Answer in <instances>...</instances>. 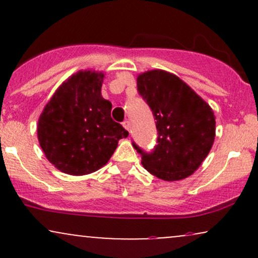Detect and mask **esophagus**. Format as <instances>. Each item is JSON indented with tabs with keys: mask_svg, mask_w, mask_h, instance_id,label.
Listing matches in <instances>:
<instances>
[{
	"mask_svg": "<svg viewBox=\"0 0 258 258\" xmlns=\"http://www.w3.org/2000/svg\"><path fill=\"white\" fill-rule=\"evenodd\" d=\"M122 126L125 127V128L127 130V131H130V127H131V125H130V121L128 120H125L122 122Z\"/></svg>",
	"mask_w": 258,
	"mask_h": 258,
	"instance_id": "obj_1",
	"label": "esophagus"
}]
</instances>
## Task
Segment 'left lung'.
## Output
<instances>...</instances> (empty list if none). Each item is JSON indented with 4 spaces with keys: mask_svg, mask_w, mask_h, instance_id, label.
I'll list each match as a JSON object with an SVG mask.
<instances>
[{
    "mask_svg": "<svg viewBox=\"0 0 258 258\" xmlns=\"http://www.w3.org/2000/svg\"><path fill=\"white\" fill-rule=\"evenodd\" d=\"M138 93L152 109L158 144L150 153L133 142L142 165L160 179L179 180L198 170L215 141L210 105L173 74L150 70L137 78Z\"/></svg>",
    "mask_w": 258,
    "mask_h": 258,
    "instance_id": "obj_1",
    "label": "left lung"
}]
</instances>
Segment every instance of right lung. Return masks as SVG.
Here are the masks:
<instances>
[{
	"label": "right lung",
	"mask_w": 258,
	"mask_h": 258,
	"mask_svg": "<svg viewBox=\"0 0 258 258\" xmlns=\"http://www.w3.org/2000/svg\"><path fill=\"white\" fill-rule=\"evenodd\" d=\"M104 74L85 70L63 82L38 119L44 155L61 172L82 176L103 167L128 132L111 119L100 93Z\"/></svg>",
	"instance_id": "1"
}]
</instances>
